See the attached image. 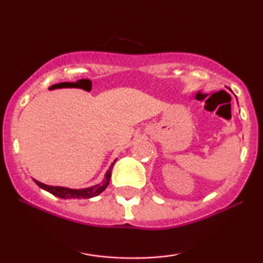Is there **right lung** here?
<instances>
[{
    "mask_svg": "<svg viewBox=\"0 0 263 263\" xmlns=\"http://www.w3.org/2000/svg\"><path fill=\"white\" fill-rule=\"evenodd\" d=\"M117 159L114 160V163L111 164L109 170L106 171L105 177H104V181L100 183V184L89 186V188H84V189H70V188H64V186H53V185H48L44 184V183L38 182L33 179L35 184L41 186L42 189L46 190V192L51 193L52 195L57 197H61V199H91V197H95L99 195L100 193H103L104 190L106 189V186L109 185L110 178H111V171H112V167L115 163H116Z\"/></svg>",
    "mask_w": 263,
    "mask_h": 263,
    "instance_id": "right-lung-1",
    "label": "right lung"
}]
</instances>
